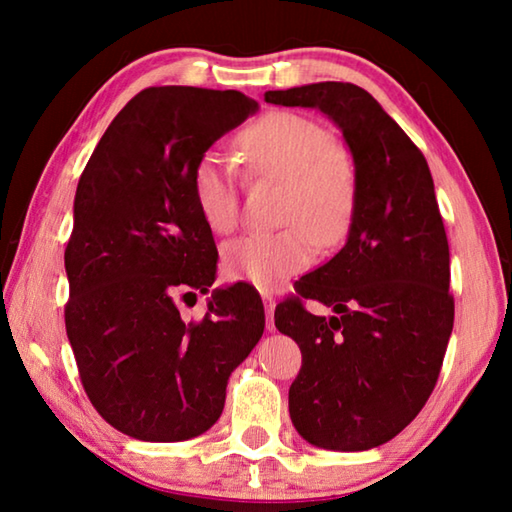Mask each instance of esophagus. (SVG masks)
I'll return each mask as SVG.
<instances>
[{"mask_svg":"<svg viewBox=\"0 0 512 512\" xmlns=\"http://www.w3.org/2000/svg\"><path fill=\"white\" fill-rule=\"evenodd\" d=\"M264 307H266V329L268 332H275V320H273L275 298L271 296V293H264Z\"/></svg>","mask_w":512,"mask_h":512,"instance_id":"esophagus-1","label":"esophagus"}]
</instances>
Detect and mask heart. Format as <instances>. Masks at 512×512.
I'll return each mask as SVG.
<instances>
[{
    "instance_id": "1",
    "label": "heart",
    "mask_w": 512,
    "mask_h": 512,
    "mask_svg": "<svg viewBox=\"0 0 512 512\" xmlns=\"http://www.w3.org/2000/svg\"><path fill=\"white\" fill-rule=\"evenodd\" d=\"M239 149L255 178L284 180L275 232H250L223 250V271L262 291L280 289L314 264L318 246H336L348 235L357 210V164L318 119L293 110H271L239 135ZM189 187L207 228L225 235L239 223V173L221 151L198 155Z\"/></svg>"
}]
</instances>
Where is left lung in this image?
<instances>
[{"label": "left lung", "instance_id": "8db88e82", "mask_svg": "<svg viewBox=\"0 0 512 512\" xmlns=\"http://www.w3.org/2000/svg\"><path fill=\"white\" fill-rule=\"evenodd\" d=\"M277 106L336 121L357 164L345 246L275 307L302 366L289 411L311 445L363 452L395 438L427 404L454 327L449 246L429 164L397 121L354 83L266 92ZM305 299L332 306L314 317Z\"/></svg>", "mask_w": 512, "mask_h": 512}]
</instances>
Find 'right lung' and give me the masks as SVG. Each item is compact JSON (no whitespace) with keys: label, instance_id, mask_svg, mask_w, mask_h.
Returning <instances> with one entry per match:
<instances>
[{"label":"right lung","instance_id":"add662e5","mask_svg":"<svg viewBox=\"0 0 512 512\" xmlns=\"http://www.w3.org/2000/svg\"><path fill=\"white\" fill-rule=\"evenodd\" d=\"M255 108L237 90L146 88L81 173L65 248V329L92 406L126 436L176 443L210 429L230 372L264 334V305L248 287L214 291L198 320L178 309L216 273L189 173Z\"/></svg>","mask_w":512,"mask_h":512}]
</instances>
